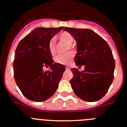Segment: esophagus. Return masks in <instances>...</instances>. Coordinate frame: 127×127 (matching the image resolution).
I'll return each instance as SVG.
<instances>
[{
  "mask_svg": "<svg viewBox=\"0 0 127 127\" xmlns=\"http://www.w3.org/2000/svg\"><path fill=\"white\" fill-rule=\"evenodd\" d=\"M65 69H67V70H69V69H70V67H65Z\"/></svg>",
  "mask_w": 127,
  "mask_h": 127,
  "instance_id": "esophagus-1",
  "label": "esophagus"
}]
</instances>
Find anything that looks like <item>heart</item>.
<instances>
[{
	"mask_svg": "<svg viewBox=\"0 0 127 127\" xmlns=\"http://www.w3.org/2000/svg\"><path fill=\"white\" fill-rule=\"evenodd\" d=\"M58 40L62 43L66 44L68 45V47L66 49V52L70 51H73V47L72 45L74 43V38L72 34L67 31L60 33L57 36ZM49 51L51 53V55H55L56 53V45L55 41L54 39H51L48 44ZM73 58V54L72 53H68L65 55H58L55 58V62L57 64H60L62 65H68L72 61Z\"/></svg>",
	"mask_w": 127,
	"mask_h": 127,
	"instance_id": "obj_1",
	"label": "heart"
}]
</instances>
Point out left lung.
<instances>
[{
  "label": "left lung",
  "mask_w": 127,
  "mask_h": 127,
  "mask_svg": "<svg viewBox=\"0 0 127 127\" xmlns=\"http://www.w3.org/2000/svg\"><path fill=\"white\" fill-rule=\"evenodd\" d=\"M77 43L74 62L85 66L83 71L71 69V84L80 99L93 102L101 99L107 93L114 79L115 61L109 45L99 34L89 29L65 28Z\"/></svg>",
  "instance_id": "1"
}]
</instances>
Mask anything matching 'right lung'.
I'll list each match as a JSON object with an SVG mask.
<instances>
[{
  "instance_id": "1",
  "label": "right lung",
  "mask_w": 127,
  "mask_h": 127,
  "mask_svg": "<svg viewBox=\"0 0 127 127\" xmlns=\"http://www.w3.org/2000/svg\"><path fill=\"white\" fill-rule=\"evenodd\" d=\"M63 28H36L17 45L13 61L14 78L20 91L30 100L44 101L58 89L65 67L54 63L48 44ZM48 66L50 70L44 71L43 68Z\"/></svg>"
}]
</instances>
